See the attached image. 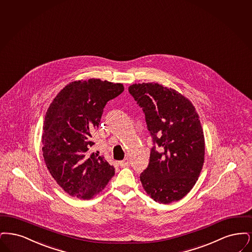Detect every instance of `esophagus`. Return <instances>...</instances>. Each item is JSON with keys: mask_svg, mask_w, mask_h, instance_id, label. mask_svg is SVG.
I'll list each match as a JSON object with an SVG mask.
<instances>
[{"mask_svg": "<svg viewBox=\"0 0 252 252\" xmlns=\"http://www.w3.org/2000/svg\"><path fill=\"white\" fill-rule=\"evenodd\" d=\"M119 164L121 165V167H125V166H128V165H129V159H128V158L124 159L123 161L119 162Z\"/></svg>", "mask_w": 252, "mask_h": 252, "instance_id": "1", "label": "esophagus"}]
</instances>
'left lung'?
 I'll return each mask as SVG.
<instances>
[{"label":"left lung","mask_w":252,"mask_h":252,"mask_svg":"<svg viewBox=\"0 0 252 252\" xmlns=\"http://www.w3.org/2000/svg\"><path fill=\"white\" fill-rule=\"evenodd\" d=\"M129 92L145 114L154 144L140 175L146 193L168 204L187 195L204 163L205 142L195 106L173 88L158 83L134 84Z\"/></svg>","instance_id":"8db88e82"}]
</instances>
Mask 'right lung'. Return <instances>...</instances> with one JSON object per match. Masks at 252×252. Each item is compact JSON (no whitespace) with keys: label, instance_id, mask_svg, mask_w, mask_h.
Returning <instances> with one entry per match:
<instances>
[{"label":"right lung","instance_id":"add662e5","mask_svg":"<svg viewBox=\"0 0 252 252\" xmlns=\"http://www.w3.org/2000/svg\"><path fill=\"white\" fill-rule=\"evenodd\" d=\"M124 90L122 84L99 79L66 85L47 110L41 137L44 161L51 175L71 197L90 199L115 175L113 165L92 153L93 132L103 108Z\"/></svg>","mask_w":252,"mask_h":252}]
</instances>
